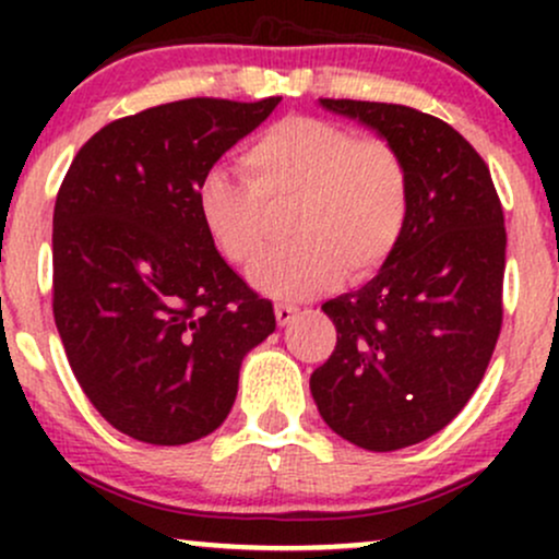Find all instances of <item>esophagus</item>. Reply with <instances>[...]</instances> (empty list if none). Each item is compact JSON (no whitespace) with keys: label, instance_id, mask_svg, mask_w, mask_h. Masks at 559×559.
Instances as JSON below:
<instances>
[{"label":"esophagus","instance_id":"obj_1","mask_svg":"<svg viewBox=\"0 0 559 559\" xmlns=\"http://www.w3.org/2000/svg\"><path fill=\"white\" fill-rule=\"evenodd\" d=\"M294 318H297V307L284 305V301L275 305V320H278V325H288Z\"/></svg>","mask_w":559,"mask_h":559}]
</instances>
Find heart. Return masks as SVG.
I'll return each mask as SVG.
<instances>
[{
	"instance_id": "1",
	"label": "heart",
	"mask_w": 559,
	"mask_h": 559,
	"mask_svg": "<svg viewBox=\"0 0 559 559\" xmlns=\"http://www.w3.org/2000/svg\"><path fill=\"white\" fill-rule=\"evenodd\" d=\"M249 181L213 168L197 186V213L217 252L249 265L275 214L293 210L295 241L254 262L249 281L278 299H307L373 275L400 243L409 215V173L383 139L294 115L254 136L241 155Z\"/></svg>"
}]
</instances>
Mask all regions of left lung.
<instances>
[{
    "instance_id": "obj_1",
    "label": "left lung",
    "mask_w": 559,
    "mask_h": 559,
    "mask_svg": "<svg viewBox=\"0 0 559 559\" xmlns=\"http://www.w3.org/2000/svg\"><path fill=\"white\" fill-rule=\"evenodd\" d=\"M320 107L376 131L409 173L402 239L373 281L325 301L336 349L310 376L331 431L394 452L452 423L489 368L502 329V204L484 159L444 120L386 102Z\"/></svg>"
}]
</instances>
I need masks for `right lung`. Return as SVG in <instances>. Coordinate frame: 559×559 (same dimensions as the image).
<instances>
[{
    "label": "right lung",
    "instance_id": "right-lung-1",
    "mask_svg": "<svg viewBox=\"0 0 559 559\" xmlns=\"http://www.w3.org/2000/svg\"><path fill=\"white\" fill-rule=\"evenodd\" d=\"M181 99L96 131L55 202V323L83 394L120 433L178 447L234 407L241 360L273 305L221 258L197 186L275 110Z\"/></svg>",
    "mask_w": 559,
    "mask_h": 559
}]
</instances>
